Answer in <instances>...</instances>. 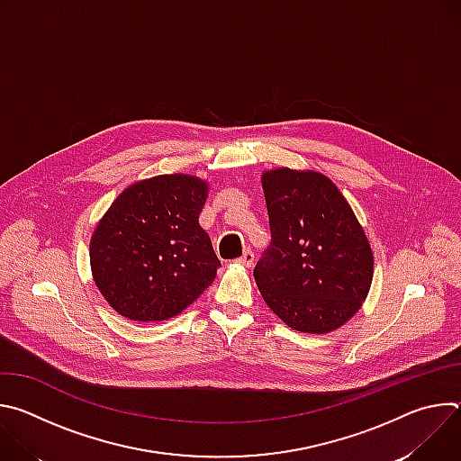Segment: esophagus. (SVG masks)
I'll return each instance as SVG.
<instances>
[{"instance_id":"34e87169","label":"esophagus","mask_w":461,"mask_h":461,"mask_svg":"<svg viewBox=\"0 0 461 461\" xmlns=\"http://www.w3.org/2000/svg\"><path fill=\"white\" fill-rule=\"evenodd\" d=\"M235 262H237V265L244 267V268H249V267L253 265V253L248 249V251H244L242 257H239Z\"/></svg>"}]
</instances>
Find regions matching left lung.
Wrapping results in <instances>:
<instances>
[{"label":"left lung","instance_id":"obj_1","mask_svg":"<svg viewBox=\"0 0 461 461\" xmlns=\"http://www.w3.org/2000/svg\"><path fill=\"white\" fill-rule=\"evenodd\" d=\"M272 244L253 270L268 308L306 334L338 330L363 306L372 277L368 237L339 187L313 169L262 173Z\"/></svg>","mask_w":461,"mask_h":461}]
</instances>
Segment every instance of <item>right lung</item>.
Segmentation results:
<instances>
[{
    "label": "right lung",
    "mask_w": 461,
    "mask_h": 461,
    "mask_svg": "<svg viewBox=\"0 0 461 461\" xmlns=\"http://www.w3.org/2000/svg\"><path fill=\"white\" fill-rule=\"evenodd\" d=\"M208 182L187 173L127 185L96 224L89 258L96 288L131 321H166L213 283L221 260L199 224Z\"/></svg>",
    "instance_id": "obj_1"
}]
</instances>
